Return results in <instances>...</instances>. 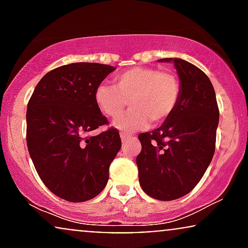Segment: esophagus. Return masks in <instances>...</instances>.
Listing matches in <instances>:
<instances>
[{"instance_id":"34e87169","label":"esophagus","mask_w":248,"mask_h":248,"mask_svg":"<svg viewBox=\"0 0 248 248\" xmlns=\"http://www.w3.org/2000/svg\"><path fill=\"white\" fill-rule=\"evenodd\" d=\"M120 138H121L122 142H126L127 140H129V139L132 138V135H130V134H128V133H121Z\"/></svg>"}]
</instances>
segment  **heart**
<instances>
[{"label":"heart","mask_w":248,"mask_h":248,"mask_svg":"<svg viewBox=\"0 0 248 248\" xmlns=\"http://www.w3.org/2000/svg\"><path fill=\"white\" fill-rule=\"evenodd\" d=\"M114 81L115 86L98 85L94 100L110 119L118 118L129 101L132 109L114 122L116 128L127 132L147 127L150 121L153 124L166 121L181 95L177 77L155 67H132L116 76Z\"/></svg>","instance_id":"heart-1"}]
</instances>
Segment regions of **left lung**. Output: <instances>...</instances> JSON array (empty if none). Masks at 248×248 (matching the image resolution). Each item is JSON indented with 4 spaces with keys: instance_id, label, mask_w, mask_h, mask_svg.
Listing matches in <instances>:
<instances>
[{
    "instance_id": "left-lung-1",
    "label": "left lung",
    "mask_w": 248,
    "mask_h": 248,
    "mask_svg": "<svg viewBox=\"0 0 248 248\" xmlns=\"http://www.w3.org/2000/svg\"><path fill=\"white\" fill-rule=\"evenodd\" d=\"M158 62H173L181 95L161 127L139 135L142 149L136 164L140 186L148 196L173 201L191 191L211 163L219 109L215 88L201 69L179 58Z\"/></svg>"
}]
</instances>
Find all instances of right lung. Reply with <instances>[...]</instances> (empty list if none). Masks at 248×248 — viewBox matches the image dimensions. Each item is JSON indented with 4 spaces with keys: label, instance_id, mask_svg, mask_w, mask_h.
<instances>
[{
    "label": "right lung",
    "instance_id": "obj_1",
    "mask_svg": "<svg viewBox=\"0 0 248 248\" xmlns=\"http://www.w3.org/2000/svg\"><path fill=\"white\" fill-rule=\"evenodd\" d=\"M114 70L98 62L62 65L43 77L28 102L30 157L45 186L65 201L79 203L98 196L121 148L115 128L88 135L108 124L94 92Z\"/></svg>",
    "mask_w": 248,
    "mask_h": 248
}]
</instances>
